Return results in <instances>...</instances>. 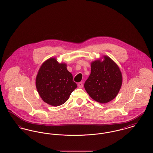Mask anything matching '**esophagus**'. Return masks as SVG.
Here are the masks:
<instances>
[{
    "mask_svg": "<svg viewBox=\"0 0 153 153\" xmlns=\"http://www.w3.org/2000/svg\"><path fill=\"white\" fill-rule=\"evenodd\" d=\"M78 87L80 88H82L83 87V84H82V82H80L79 84H78Z\"/></svg>",
    "mask_w": 153,
    "mask_h": 153,
    "instance_id": "34e87169",
    "label": "esophagus"
}]
</instances>
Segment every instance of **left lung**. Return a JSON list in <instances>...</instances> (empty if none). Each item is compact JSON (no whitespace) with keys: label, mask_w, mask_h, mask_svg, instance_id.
I'll return each instance as SVG.
<instances>
[{"label":"left lung","mask_w":153,"mask_h":153,"mask_svg":"<svg viewBox=\"0 0 153 153\" xmlns=\"http://www.w3.org/2000/svg\"><path fill=\"white\" fill-rule=\"evenodd\" d=\"M91 65V72L84 84L87 92L92 99L100 103L112 100L122 85V74L119 67L107 56L92 61Z\"/></svg>","instance_id":"left-lung-1"}]
</instances>
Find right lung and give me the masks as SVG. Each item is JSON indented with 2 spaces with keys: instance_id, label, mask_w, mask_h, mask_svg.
Masks as SVG:
<instances>
[{
  "instance_id": "right-lung-1",
  "label": "right lung",
  "mask_w": 153,
  "mask_h": 153,
  "mask_svg": "<svg viewBox=\"0 0 153 153\" xmlns=\"http://www.w3.org/2000/svg\"><path fill=\"white\" fill-rule=\"evenodd\" d=\"M66 66L65 63H59L56 58L51 57L44 62L37 73V91L42 100L52 106L65 103L77 87Z\"/></svg>"
}]
</instances>
